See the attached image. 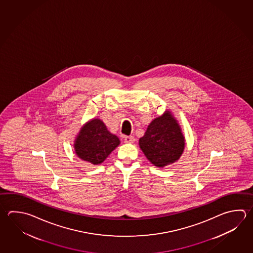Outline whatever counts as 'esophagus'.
<instances>
[{"mask_svg": "<svg viewBox=\"0 0 253 253\" xmlns=\"http://www.w3.org/2000/svg\"><path fill=\"white\" fill-rule=\"evenodd\" d=\"M135 141V138L133 136H125L124 137V142L126 143H133Z\"/></svg>", "mask_w": 253, "mask_h": 253, "instance_id": "34e87169", "label": "esophagus"}]
</instances>
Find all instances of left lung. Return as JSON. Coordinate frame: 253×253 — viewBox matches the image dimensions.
Returning <instances> with one entry per match:
<instances>
[{"mask_svg":"<svg viewBox=\"0 0 253 253\" xmlns=\"http://www.w3.org/2000/svg\"><path fill=\"white\" fill-rule=\"evenodd\" d=\"M138 144L155 167H164L181 158L185 139L177 120L170 111H166L150 123Z\"/></svg>","mask_w":253,"mask_h":253,"instance_id":"8db88e82","label":"left lung"}]
</instances>
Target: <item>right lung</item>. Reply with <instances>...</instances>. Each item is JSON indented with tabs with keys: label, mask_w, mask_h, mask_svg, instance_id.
Listing matches in <instances>:
<instances>
[{
	"label": "right lung",
	"mask_w": 253,
	"mask_h": 253,
	"mask_svg": "<svg viewBox=\"0 0 253 253\" xmlns=\"http://www.w3.org/2000/svg\"><path fill=\"white\" fill-rule=\"evenodd\" d=\"M119 144L118 137L111 133L100 119H92L80 130L74 149L82 160L100 165Z\"/></svg>",
	"instance_id": "obj_1"
}]
</instances>
